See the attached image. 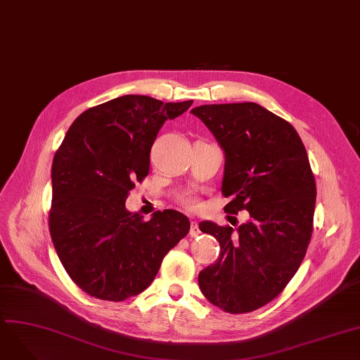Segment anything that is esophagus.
I'll return each instance as SVG.
<instances>
[{"label":"esophagus","instance_id":"obj_1","mask_svg":"<svg viewBox=\"0 0 360 360\" xmlns=\"http://www.w3.org/2000/svg\"><path fill=\"white\" fill-rule=\"evenodd\" d=\"M189 234H191L192 237H198V236L200 234V230H199V226H198L196 221H192V222H191V231H189Z\"/></svg>","mask_w":360,"mask_h":360}]
</instances>
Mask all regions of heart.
<instances>
[{"label":"heart","instance_id":"heart-1","mask_svg":"<svg viewBox=\"0 0 360 360\" xmlns=\"http://www.w3.org/2000/svg\"><path fill=\"white\" fill-rule=\"evenodd\" d=\"M179 200H180V203L183 205V207L189 208V210H198L199 208V200L192 193H183V195H180Z\"/></svg>","mask_w":360,"mask_h":360}]
</instances>
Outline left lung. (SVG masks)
Masks as SVG:
<instances>
[{"instance_id":"obj_1","label":"left lung","mask_w":360,"mask_h":360,"mask_svg":"<svg viewBox=\"0 0 360 360\" xmlns=\"http://www.w3.org/2000/svg\"><path fill=\"white\" fill-rule=\"evenodd\" d=\"M226 153V212L249 211L231 227L202 221L219 242L218 261L199 272L212 304L246 314L276 299L299 269L314 230L316 184L300 136L281 117L255 102L192 110Z\"/></svg>"}]
</instances>
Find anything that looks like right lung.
I'll return each instance as SVG.
<instances>
[{"mask_svg":"<svg viewBox=\"0 0 360 360\" xmlns=\"http://www.w3.org/2000/svg\"><path fill=\"white\" fill-rule=\"evenodd\" d=\"M192 104L145 95L111 99L82 112L56 152L51 238L68 276L92 297L122 302L142 293L189 233L191 221L179 211L145 221L124 203L149 173L162 124Z\"/></svg>","mask_w":360,"mask_h":360,"instance_id":"right-lung-1","label":"right lung"}]
</instances>
